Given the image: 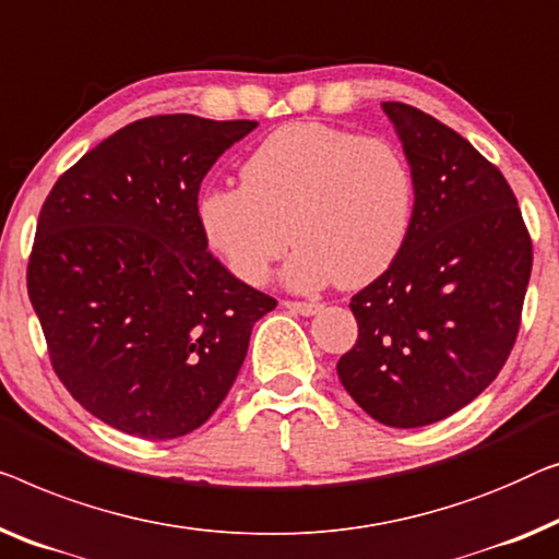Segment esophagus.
Segmentation results:
<instances>
[{
    "instance_id": "esophagus-1",
    "label": "esophagus",
    "mask_w": 559,
    "mask_h": 559,
    "mask_svg": "<svg viewBox=\"0 0 559 559\" xmlns=\"http://www.w3.org/2000/svg\"><path fill=\"white\" fill-rule=\"evenodd\" d=\"M282 305H285L293 314H305V318H307V314H314V312L322 310L320 302H305V299H285Z\"/></svg>"
}]
</instances>
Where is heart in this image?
Listing matches in <instances>:
<instances>
[{"label":"heart","instance_id":"heart-1","mask_svg":"<svg viewBox=\"0 0 559 559\" xmlns=\"http://www.w3.org/2000/svg\"><path fill=\"white\" fill-rule=\"evenodd\" d=\"M199 226L234 277L262 285L285 266L295 289L368 285L395 262L414 219V174L391 141L322 123L266 135L241 166V183L201 191ZM294 229L289 230L288 226Z\"/></svg>","mask_w":559,"mask_h":559}]
</instances>
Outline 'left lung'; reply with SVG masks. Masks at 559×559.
Segmentation results:
<instances>
[{
	"label": "left lung",
	"instance_id": "8db88e82",
	"mask_svg": "<svg viewBox=\"0 0 559 559\" xmlns=\"http://www.w3.org/2000/svg\"><path fill=\"white\" fill-rule=\"evenodd\" d=\"M414 174V219L395 262L350 299L358 340L337 376L368 416L418 428L456 414L512 353L532 272L514 191L456 131L383 103Z\"/></svg>",
	"mask_w": 559,
	"mask_h": 559
}]
</instances>
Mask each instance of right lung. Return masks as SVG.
<instances>
[{
    "instance_id": "right-lung-1",
    "label": "right lung",
    "mask_w": 559,
    "mask_h": 559,
    "mask_svg": "<svg viewBox=\"0 0 559 559\" xmlns=\"http://www.w3.org/2000/svg\"><path fill=\"white\" fill-rule=\"evenodd\" d=\"M254 120L189 112L120 128L45 199L27 293L52 370L85 411L148 441L219 408L277 299L206 252L199 189Z\"/></svg>"
}]
</instances>
